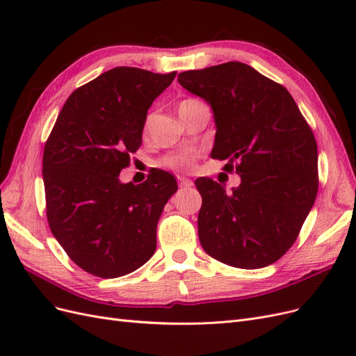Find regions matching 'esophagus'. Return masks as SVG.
Segmentation results:
<instances>
[{"instance_id":"obj_1","label":"esophagus","mask_w":356,"mask_h":356,"mask_svg":"<svg viewBox=\"0 0 356 356\" xmlns=\"http://www.w3.org/2000/svg\"><path fill=\"white\" fill-rule=\"evenodd\" d=\"M178 184L181 188H188L193 186V182L188 179V178H184V177H178Z\"/></svg>"}]
</instances>
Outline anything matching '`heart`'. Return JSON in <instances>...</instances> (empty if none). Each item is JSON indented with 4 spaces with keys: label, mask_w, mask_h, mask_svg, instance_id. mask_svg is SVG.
<instances>
[{
    "label": "heart",
    "mask_w": 356,
    "mask_h": 356,
    "mask_svg": "<svg viewBox=\"0 0 356 356\" xmlns=\"http://www.w3.org/2000/svg\"><path fill=\"white\" fill-rule=\"evenodd\" d=\"M187 101H193V99H186L182 102H187ZM197 156H199V153L196 152V149H187V152L169 154V156L163 157L160 161V165L165 168H169V169H175V170H191L193 166H195V161H196Z\"/></svg>",
    "instance_id": "b5f03b06"
}]
</instances>
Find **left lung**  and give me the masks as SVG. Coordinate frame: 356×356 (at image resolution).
Wrapping results in <instances>:
<instances>
[{
  "mask_svg": "<svg viewBox=\"0 0 356 356\" xmlns=\"http://www.w3.org/2000/svg\"><path fill=\"white\" fill-rule=\"evenodd\" d=\"M182 88L213 111L212 159L241 175L232 193L211 178L202 195L199 241L212 258L239 268L277 261L293 243L318 195V145L289 92L252 67L225 62L181 72Z\"/></svg>",
  "mask_w": 356,
  "mask_h": 356,
  "instance_id": "obj_1",
  "label": "left lung"
}]
</instances>
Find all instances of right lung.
<instances>
[{"instance_id":"add662e5","label":"right lung","mask_w":356,"mask_h":356,"mask_svg":"<svg viewBox=\"0 0 356 356\" xmlns=\"http://www.w3.org/2000/svg\"><path fill=\"white\" fill-rule=\"evenodd\" d=\"M177 72L117 67L71 93L42 153L49 227L71 260L104 279L124 276L156 251V230L178 190L154 169L123 184L122 169L143 144L147 111Z\"/></svg>"}]
</instances>
